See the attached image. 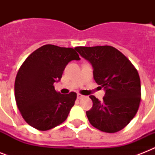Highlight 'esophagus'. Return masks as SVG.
Masks as SVG:
<instances>
[{"instance_id":"34e87169","label":"esophagus","mask_w":155,"mask_h":155,"mask_svg":"<svg viewBox=\"0 0 155 155\" xmlns=\"http://www.w3.org/2000/svg\"><path fill=\"white\" fill-rule=\"evenodd\" d=\"M84 97H85V96H84V95L80 94V93H78V94H77L78 99H82V98H84Z\"/></svg>"}]
</instances>
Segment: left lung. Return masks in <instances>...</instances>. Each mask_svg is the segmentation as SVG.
I'll list each match as a JSON object with an SVG mask.
<instances>
[{
    "label": "left lung",
    "instance_id": "obj_1",
    "mask_svg": "<svg viewBox=\"0 0 155 155\" xmlns=\"http://www.w3.org/2000/svg\"><path fill=\"white\" fill-rule=\"evenodd\" d=\"M93 68V77L104 88L102 101L90 96L93 105L86 112L93 127L105 133L125 128L136 115L141 101V81L137 69L111 46L75 48Z\"/></svg>",
    "mask_w": 155,
    "mask_h": 155
}]
</instances>
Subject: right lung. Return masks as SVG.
Returning a JSON list of instances; mask_svg holds the SVG:
<instances>
[{
  "instance_id": "right-lung-1",
  "label": "right lung",
  "mask_w": 155,
  "mask_h": 155,
  "mask_svg": "<svg viewBox=\"0 0 155 155\" xmlns=\"http://www.w3.org/2000/svg\"><path fill=\"white\" fill-rule=\"evenodd\" d=\"M73 48L47 44L30 54L21 66L14 84L15 100L24 120L38 130H51L67 119L76 93L56 92L66 66L80 60Z\"/></svg>"
}]
</instances>
